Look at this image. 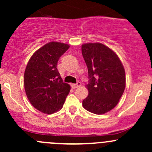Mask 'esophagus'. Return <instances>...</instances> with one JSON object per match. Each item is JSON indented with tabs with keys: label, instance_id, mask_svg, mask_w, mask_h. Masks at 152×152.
<instances>
[{
	"label": "esophagus",
	"instance_id": "1",
	"mask_svg": "<svg viewBox=\"0 0 152 152\" xmlns=\"http://www.w3.org/2000/svg\"><path fill=\"white\" fill-rule=\"evenodd\" d=\"M81 86V82H78L76 84H73V85H71V87H73V88H77V87H79Z\"/></svg>",
	"mask_w": 152,
	"mask_h": 152
}]
</instances>
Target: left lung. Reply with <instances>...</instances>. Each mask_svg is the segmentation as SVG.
<instances>
[{
    "label": "left lung",
    "mask_w": 152,
    "mask_h": 152,
    "mask_svg": "<svg viewBox=\"0 0 152 152\" xmlns=\"http://www.w3.org/2000/svg\"><path fill=\"white\" fill-rule=\"evenodd\" d=\"M82 53L88 70L89 94L83 107L94 114L102 115L118 103L126 87L125 70L118 55L100 42L85 43Z\"/></svg>",
    "instance_id": "1"
}]
</instances>
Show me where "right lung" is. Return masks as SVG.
<instances>
[{
	"mask_svg": "<svg viewBox=\"0 0 152 152\" xmlns=\"http://www.w3.org/2000/svg\"><path fill=\"white\" fill-rule=\"evenodd\" d=\"M67 44L50 42L38 49L29 59L24 73L27 98L34 108L52 114L62 108L70 87L57 70L60 56L69 48Z\"/></svg>",
	"mask_w": 152,
	"mask_h": 152,
	"instance_id": "right-lung-1",
	"label": "right lung"
}]
</instances>
